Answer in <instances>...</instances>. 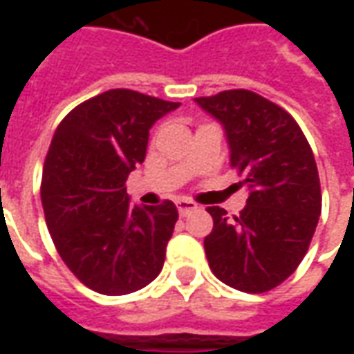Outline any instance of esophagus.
Listing matches in <instances>:
<instances>
[{"mask_svg": "<svg viewBox=\"0 0 354 354\" xmlns=\"http://www.w3.org/2000/svg\"><path fill=\"white\" fill-rule=\"evenodd\" d=\"M176 207H178V212H180V216H187V214H192L193 210H197V205H195V203L189 199L176 201Z\"/></svg>", "mask_w": 354, "mask_h": 354, "instance_id": "1", "label": "esophagus"}]
</instances>
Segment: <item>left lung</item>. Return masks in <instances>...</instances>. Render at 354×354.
I'll list each match as a JSON object with an SVG mask.
<instances>
[{"label": "left lung", "mask_w": 354, "mask_h": 354, "mask_svg": "<svg viewBox=\"0 0 354 354\" xmlns=\"http://www.w3.org/2000/svg\"><path fill=\"white\" fill-rule=\"evenodd\" d=\"M195 102L223 127L230 165L248 189L239 216L207 208L214 220L205 237L208 266L231 288L267 292L296 271L319 223L322 197L311 146L294 117L252 91Z\"/></svg>", "instance_id": "obj_1"}]
</instances>
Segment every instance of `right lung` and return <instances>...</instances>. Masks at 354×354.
I'll list each match as a JSON object with an SVG mask.
<instances>
[{"label":"right lung","instance_id":"right-lung-1","mask_svg":"<svg viewBox=\"0 0 354 354\" xmlns=\"http://www.w3.org/2000/svg\"><path fill=\"white\" fill-rule=\"evenodd\" d=\"M180 102L113 88L58 124L43 167L45 222L60 258L98 294L123 296L161 273L178 210L132 205L127 178L146 159L149 129Z\"/></svg>","mask_w":354,"mask_h":354}]
</instances>
